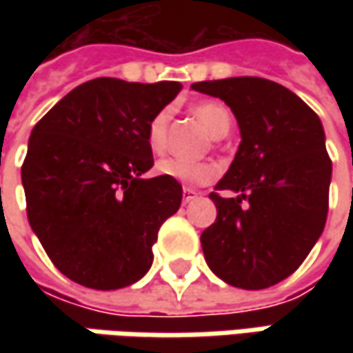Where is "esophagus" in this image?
Listing matches in <instances>:
<instances>
[{
  "label": "esophagus",
  "mask_w": 353,
  "mask_h": 353,
  "mask_svg": "<svg viewBox=\"0 0 353 353\" xmlns=\"http://www.w3.org/2000/svg\"><path fill=\"white\" fill-rule=\"evenodd\" d=\"M198 192L196 190H192V188H184L183 190V202L186 204V202H190L192 198H196Z\"/></svg>",
  "instance_id": "esophagus-1"
}]
</instances>
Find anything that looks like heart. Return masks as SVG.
I'll list each match as a JSON object with an SVG mask.
<instances>
[{
	"label": "heart",
	"mask_w": 353,
	"mask_h": 353,
	"mask_svg": "<svg viewBox=\"0 0 353 353\" xmlns=\"http://www.w3.org/2000/svg\"><path fill=\"white\" fill-rule=\"evenodd\" d=\"M192 114L214 139H220V137L228 135V131L232 128V114L225 108V103L218 102V100L198 102L192 108ZM169 121V110L157 112L153 119L149 121L147 143H149V149L153 151V155H163L167 151ZM157 169L161 174L174 179L179 183L188 184V186H204V184H210L216 179V169L212 165H206V163H188V161H179V159H165L159 163Z\"/></svg>",
	"instance_id": "b5f03b06"
}]
</instances>
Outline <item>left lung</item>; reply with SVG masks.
Wrapping results in <instances>:
<instances>
[{
  "label": "left lung",
  "instance_id": "8db88e82",
  "mask_svg": "<svg viewBox=\"0 0 353 353\" xmlns=\"http://www.w3.org/2000/svg\"><path fill=\"white\" fill-rule=\"evenodd\" d=\"M192 90L224 100L241 143L210 192L216 222L200 236L206 263L228 285L257 291L292 275L328 216L332 161L319 116L277 82L239 76ZM234 192L225 199L220 192Z\"/></svg>",
  "mask_w": 353,
  "mask_h": 353
}]
</instances>
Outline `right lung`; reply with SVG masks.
Segmentation results:
<instances>
[{
    "label": "right lung",
    "mask_w": 353,
    "mask_h": 353,
    "mask_svg": "<svg viewBox=\"0 0 353 353\" xmlns=\"http://www.w3.org/2000/svg\"><path fill=\"white\" fill-rule=\"evenodd\" d=\"M179 82L96 78L50 108L29 137L21 181L27 218L54 267L78 285L121 289L149 271L183 186L153 167L147 128Z\"/></svg>",
    "instance_id": "add662e5"
}]
</instances>
